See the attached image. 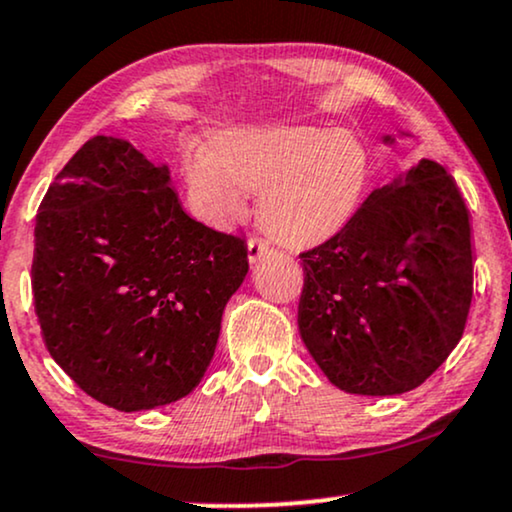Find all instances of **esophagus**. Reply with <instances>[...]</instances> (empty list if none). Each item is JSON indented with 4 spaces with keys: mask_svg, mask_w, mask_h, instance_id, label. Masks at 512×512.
<instances>
[{
    "mask_svg": "<svg viewBox=\"0 0 512 512\" xmlns=\"http://www.w3.org/2000/svg\"><path fill=\"white\" fill-rule=\"evenodd\" d=\"M267 252H269L267 245H264L262 241H257V238H250V241H248V260H250V264L260 262L262 257L267 255Z\"/></svg>",
    "mask_w": 512,
    "mask_h": 512,
    "instance_id": "esophagus-1",
    "label": "esophagus"
}]
</instances>
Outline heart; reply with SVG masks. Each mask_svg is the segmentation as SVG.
<instances>
[{
    "mask_svg": "<svg viewBox=\"0 0 512 512\" xmlns=\"http://www.w3.org/2000/svg\"><path fill=\"white\" fill-rule=\"evenodd\" d=\"M184 174L198 215L231 222L252 193L260 196L264 234L288 250H307L357 215L371 184V155L345 129L274 122L219 132L210 151L186 160Z\"/></svg>",
    "mask_w": 512,
    "mask_h": 512,
    "instance_id": "1",
    "label": "heart"
}]
</instances>
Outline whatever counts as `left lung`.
<instances>
[{"label":"left lung","mask_w":512,"mask_h":512,"mask_svg":"<svg viewBox=\"0 0 512 512\" xmlns=\"http://www.w3.org/2000/svg\"><path fill=\"white\" fill-rule=\"evenodd\" d=\"M406 137L385 134L383 144ZM300 260L297 328L340 390L409 392L461 340L472 302L470 217L435 160L423 158L375 189L338 236Z\"/></svg>","instance_id":"left-lung-1"}]
</instances>
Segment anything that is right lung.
Masks as SVG:
<instances>
[{"mask_svg":"<svg viewBox=\"0 0 512 512\" xmlns=\"http://www.w3.org/2000/svg\"><path fill=\"white\" fill-rule=\"evenodd\" d=\"M127 139H89L51 181L35 222L32 295L44 345L111 409L172 404L208 371L248 248L196 222Z\"/></svg>","mask_w":512,"mask_h":512,"instance_id":"1","label":"right lung"}]
</instances>
